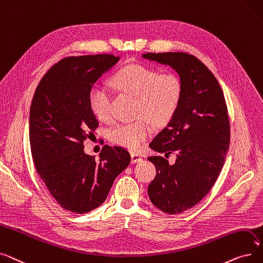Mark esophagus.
<instances>
[{
	"mask_svg": "<svg viewBox=\"0 0 263 263\" xmlns=\"http://www.w3.org/2000/svg\"><path fill=\"white\" fill-rule=\"evenodd\" d=\"M130 158H132V164H137V162L142 161L141 155L137 154V153H132L130 154Z\"/></svg>",
	"mask_w": 263,
	"mask_h": 263,
	"instance_id": "esophagus-1",
	"label": "esophagus"
}]
</instances>
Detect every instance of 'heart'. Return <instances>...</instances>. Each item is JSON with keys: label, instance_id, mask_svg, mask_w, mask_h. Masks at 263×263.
<instances>
[{"label": "heart", "instance_id": "obj_1", "mask_svg": "<svg viewBox=\"0 0 263 263\" xmlns=\"http://www.w3.org/2000/svg\"><path fill=\"white\" fill-rule=\"evenodd\" d=\"M116 89L135 98L134 117L129 123H120L108 132V139L130 151H138L152 134V124L160 127L168 124L179 109L183 85L174 73H160L156 68L140 64L122 67L112 78ZM93 115L102 121L111 118L112 97L103 84H93L89 92Z\"/></svg>", "mask_w": 263, "mask_h": 263}]
</instances>
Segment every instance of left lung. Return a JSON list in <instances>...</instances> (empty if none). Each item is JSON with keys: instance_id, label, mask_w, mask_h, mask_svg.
Masks as SVG:
<instances>
[{"instance_id": "left-lung-1", "label": "left lung", "mask_w": 263, "mask_h": 263, "mask_svg": "<svg viewBox=\"0 0 263 263\" xmlns=\"http://www.w3.org/2000/svg\"><path fill=\"white\" fill-rule=\"evenodd\" d=\"M142 58L169 65L183 85L176 116L149 147L167 156L147 159L156 167L149 183L151 202L167 214H181L199 203L216 182L229 149L230 123L221 87L212 71L196 57L185 52L144 53Z\"/></svg>"}]
</instances>
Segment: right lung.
Wrapping results in <instances>:
<instances>
[{"label": "right lung", "instance_id": "obj_1", "mask_svg": "<svg viewBox=\"0 0 263 263\" xmlns=\"http://www.w3.org/2000/svg\"><path fill=\"white\" fill-rule=\"evenodd\" d=\"M120 57H68L37 85L30 109V143L37 173L65 210L89 213L104 203L116 178L130 162L120 146L105 145L99 159L84 153L83 141L98 127L89 105L91 86Z\"/></svg>", "mask_w": 263, "mask_h": 263}]
</instances>
